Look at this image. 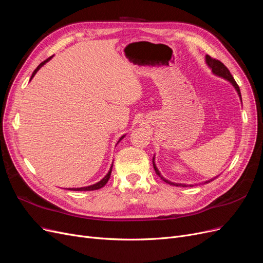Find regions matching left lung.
<instances>
[{"instance_id":"8db88e82","label":"left lung","mask_w":263,"mask_h":263,"mask_svg":"<svg viewBox=\"0 0 263 263\" xmlns=\"http://www.w3.org/2000/svg\"><path fill=\"white\" fill-rule=\"evenodd\" d=\"M205 62H206V65H208V67L212 70L213 74L217 76V77H219V78H221V79H225L226 81H228L230 84H232V85L234 86V89L236 90V92H237V94H238V97H239V99H240V102L242 103V101H241V94H240V90H239V86H238V84H237V83H236V81L234 80L233 76L230 74L229 70L225 67L224 63H221L219 60H216V59H213V58H211L209 54H206V55H205ZM155 158H156V157H155V155H154V158H153L154 169H155L156 173L158 174L159 177H160V179H161L162 181H164L165 183H169V184H171V185H176V186H182V187H184V186H193L192 184L186 185V184H183V183L171 182V181H169V180H166L165 178H163V176H162V174L160 173V171L158 170L157 165H156V163H155ZM215 178H216V177H215ZM215 178H213V179H211V180H209V181H205L204 183H209V182L213 181Z\"/></svg>"}]
</instances>
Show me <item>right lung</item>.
<instances>
[{"label":"right lung","instance_id":"1","mask_svg":"<svg viewBox=\"0 0 263 263\" xmlns=\"http://www.w3.org/2000/svg\"><path fill=\"white\" fill-rule=\"evenodd\" d=\"M53 57V55H51L50 58H48V59H46L45 61H43L41 65H39L35 70H34V72H33V74H31V77H30V80L29 81H31V79H33L34 77H35V74L37 73V71L41 69L44 65H46L47 62H48L51 58ZM126 136V135H123V136L118 139V141H117V144L119 141H121L124 137ZM116 144V145H117ZM112 168H113V162H112V165H110V168H109V170H108V172L106 173V176L103 178L102 180H100L99 182H97V183H94V184H91V185H87V186H82V187H69V189H67V190H71V191H94V190H99V189H101V187H103L104 186L106 183H107V181H108V179H109V177H110V173H112Z\"/></svg>","mask_w":263,"mask_h":263}]
</instances>
